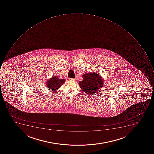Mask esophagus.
Listing matches in <instances>:
<instances>
[{
	"instance_id": "esophagus-1",
	"label": "esophagus",
	"mask_w": 154,
	"mask_h": 154,
	"mask_svg": "<svg viewBox=\"0 0 154 154\" xmlns=\"http://www.w3.org/2000/svg\"><path fill=\"white\" fill-rule=\"evenodd\" d=\"M69 80H75V79H69Z\"/></svg>"
}]
</instances>
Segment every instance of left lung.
I'll use <instances>...</instances> for the list:
<instances>
[{"mask_svg": "<svg viewBox=\"0 0 154 154\" xmlns=\"http://www.w3.org/2000/svg\"><path fill=\"white\" fill-rule=\"evenodd\" d=\"M82 78V81L79 82V85L81 90L87 94H93L99 91L103 86V80L97 73H86Z\"/></svg>", "mask_w": 154, "mask_h": 154, "instance_id": "left-lung-1", "label": "left lung"}]
</instances>
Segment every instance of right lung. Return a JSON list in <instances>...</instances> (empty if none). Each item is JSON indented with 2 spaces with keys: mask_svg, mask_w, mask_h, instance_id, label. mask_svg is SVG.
Listing matches in <instances>:
<instances>
[{
  "mask_svg": "<svg viewBox=\"0 0 154 154\" xmlns=\"http://www.w3.org/2000/svg\"><path fill=\"white\" fill-rule=\"evenodd\" d=\"M64 79H60L57 76H53L47 81V87L49 90L51 91H55L58 90L63 83L65 82Z\"/></svg>",
  "mask_w": 154,
  "mask_h": 154,
  "instance_id": "1",
  "label": "right lung"
}]
</instances>
